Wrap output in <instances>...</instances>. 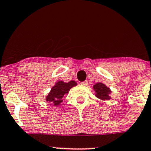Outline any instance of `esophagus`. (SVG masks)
I'll return each instance as SVG.
<instances>
[{"label": "esophagus", "instance_id": "34e87169", "mask_svg": "<svg viewBox=\"0 0 151 151\" xmlns=\"http://www.w3.org/2000/svg\"><path fill=\"white\" fill-rule=\"evenodd\" d=\"M80 83H81V85H83V86H86V85L88 84V81H81Z\"/></svg>", "mask_w": 151, "mask_h": 151}]
</instances>
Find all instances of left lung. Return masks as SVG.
I'll return each instance as SVG.
<instances>
[{"label":"left lung","instance_id":"obj_1","mask_svg":"<svg viewBox=\"0 0 151 151\" xmlns=\"http://www.w3.org/2000/svg\"><path fill=\"white\" fill-rule=\"evenodd\" d=\"M93 88L96 92V97L99 98V99L103 100V101H107V100H109L110 99V97L109 96V94L110 93L111 91L109 89V88H108L103 83H96V84L94 85Z\"/></svg>","mask_w":151,"mask_h":151}]
</instances>
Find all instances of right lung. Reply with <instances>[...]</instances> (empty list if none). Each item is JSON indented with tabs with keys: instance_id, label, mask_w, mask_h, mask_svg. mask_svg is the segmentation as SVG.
Here are the masks:
<instances>
[{
	"instance_id": "obj_1",
	"label": "right lung",
	"mask_w": 151,
	"mask_h": 151,
	"mask_svg": "<svg viewBox=\"0 0 151 151\" xmlns=\"http://www.w3.org/2000/svg\"><path fill=\"white\" fill-rule=\"evenodd\" d=\"M77 83L74 81L65 83L63 81H58L52 88L50 93L47 96V101L51 102L52 105H58L63 102V97L65 93H68L71 88L76 86Z\"/></svg>"
}]
</instances>
